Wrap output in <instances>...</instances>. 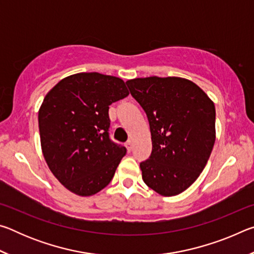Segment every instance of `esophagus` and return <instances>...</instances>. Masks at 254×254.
Segmentation results:
<instances>
[{
	"instance_id": "esophagus-1",
	"label": "esophagus",
	"mask_w": 254,
	"mask_h": 254,
	"mask_svg": "<svg viewBox=\"0 0 254 254\" xmlns=\"http://www.w3.org/2000/svg\"><path fill=\"white\" fill-rule=\"evenodd\" d=\"M126 147H127V152H131V150H132V148H133L132 141H127V144H126Z\"/></svg>"
}]
</instances>
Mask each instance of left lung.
Instances as JSON below:
<instances>
[{
  "label": "left lung",
  "instance_id": "left-lung-1",
  "mask_svg": "<svg viewBox=\"0 0 254 254\" xmlns=\"http://www.w3.org/2000/svg\"><path fill=\"white\" fill-rule=\"evenodd\" d=\"M147 114L151 156L140 163L142 179L159 195H179L196 182L215 143V105L203 89L182 77L127 80Z\"/></svg>",
  "mask_w": 254,
  "mask_h": 254
}]
</instances>
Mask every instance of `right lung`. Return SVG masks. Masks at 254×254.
<instances>
[{"label":"right lung","instance_id":"1","mask_svg":"<svg viewBox=\"0 0 254 254\" xmlns=\"http://www.w3.org/2000/svg\"><path fill=\"white\" fill-rule=\"evenodd\" d=\"M128 95L123 79L100 72L63 78L47 93L38 113L44 158L58 182L88 197L113 178L127 149L109 137V106Z\"/></svg>","mask_w":254,"mask_h":254}]
</instances>
